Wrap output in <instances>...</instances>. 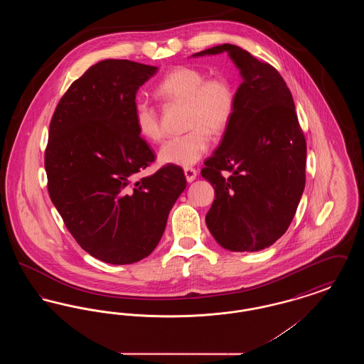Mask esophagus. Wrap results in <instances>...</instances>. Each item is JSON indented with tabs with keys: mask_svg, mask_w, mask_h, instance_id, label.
Listing matches in <instances>:
<instances>
[{
	"mask_svg": "<svg viewBox=\"0 0 364 364\" xmlns=\"http://www.w3.org/2000/svg\"><path fill=\"white\" fill-rule=\"evenodd\" d=\"M184 174H186L187 181H188V183H192V181L196 178V174H198V172H196L195 169H192V168H186V169H184Z\"/></svg>",
	"mask_w": 364,
	"mask_h": 364,
	"instance_id": "esophagus-1",
	"label": "esophagus"
}]
</instances>
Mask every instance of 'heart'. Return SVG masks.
<instances>
[{"mask_svg":"<svg viewBox=\"0 0 364 364\" xmlns=\"http://www.w3.org/2000/svg\"><path fill=\"white\" fill-rule=\"evenodd\" d=\"M156 95L166 102L188 104L190 132L168 139L158 150L161 164L191 166L205 156L211 144L210 132L220 135L232 120L236 97L224 77L208 79L203 70L177 67L156 86ZM134 122L139 135L150 141L162 138L158 110L146 100L134 105Z\"/></svg>","mask_w":364,"mask_h":364,"instance_id":"b5f03b06","label":"heart"}]
</instances>
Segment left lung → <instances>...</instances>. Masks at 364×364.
Here are the masks:
<instances>
[{"instance_id":"obj_1","label":"left lung","mask_w":364,"mask_h":364,"mask_svg":"<svg viewBox=\"0 0 364 364\" xmlns=\"http://www.w3.org/2000/svg\"><path fill=\"white\" fill-rule=\"evenodd\" d=\"M221 53L242 82L223 140L200 172L215 192L206 225L228 251L255 252L277 242L294 220L306 186L307 146L277 70L230 43L192 57Z\"/></svg>"}]
</instances>
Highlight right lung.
Returning a JSON list of instances; mask_svg holds the SVG:
<instances>
[{
  "label": "right lung",
  "instance_id": "1",
  "mask_svg": "<svg viewBox=\"0 0 364 364\" xmlns=\"http://www.w3.org/2000/svg\"><path fill=\"white\" fill-rule=\"evenodd\" d=\"M156 67L104 60L70 85L53 114L45 153L53 205L91 257L129 264L149 257L186 190L181 168L138 174L154 154L140 138L134 105Z\"/></svg>",
  "mask_w": 364,
  "mask_h": 364
}]
</instances>
